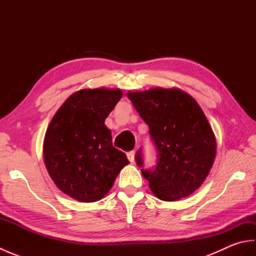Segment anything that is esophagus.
Listing matches in <instances>:
<instances>
[{"mask_svg":"<svg viewBox=\"0 0 256 256\" xmlns=\"http://www.w3.org/2000/svg\"><path fill=\"white\" fill-rule=\"evenodd\" d=\"M128 160L131 162H134V160H135V152L134 150L128 152Z\"/></svg>","mask_w":256,"mask_h":256,"instance_id":"obj_1","label":"esophagus"}]
</instances>
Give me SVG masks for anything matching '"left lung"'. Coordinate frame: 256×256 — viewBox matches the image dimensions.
I'll list each match as a JSON object with an SVG mask.
<instances>
[{
  "mask_svg": "<svg viewBox=\"0 0 256 256\" xmlns=\"http://www.w3.org/2000/svg\"><path fill=\"white\" fill-rule=\"evenodd\" d=\"M158 150L154 170L142 174L157 198L176 201L197 190L216 158V140L194 98L180 89L153 88L128 92ZM136 162L142 167L140 153Z\"/></svg>",
  "mask_w": 256,
  "mask_h": 256,
  "instance_id": "8db88e82",
  "label": "left lung"
}]
</instances>
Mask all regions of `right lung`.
Wrapping results in <instances>:
<instances>
[{"mask_svg":"<svg viewBox=\"0 0 256 256\" xmlns=\"http://www.w3.org/2000/svg\"><path fill=\"white\" fill-rule=\"evenodd\" d=\"M120 89H82L59 108L42 145L50 178L64 194L81 202L101 200L128 164L112 145L104 121L122 98Z\"/></svg>","mask_w":256,"mask_h":256,"instance_id":"1","label":"right lung"}]
</instances>
